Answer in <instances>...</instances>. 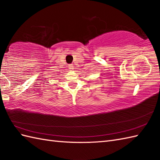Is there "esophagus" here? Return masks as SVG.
I'll use <instances>...</instances> for the list:
<instances>
[{
  "instance_id": "34e87169",
  "label": "esophagus",
  "mask_w": 160,
  "mask_h": 160,
  "mask_svg": "<svg viewBox=\"0 0 160 160\" xmlns=\"http://www.w3.org/2000/svg\"><path fill=\"white\" fill-rule=\"evenodd\" d=\"M69 69H73V64H69Z\"/></svg>"
}]
</instances>
